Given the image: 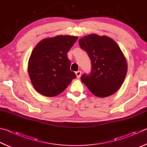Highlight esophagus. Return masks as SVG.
<instances>
[{"label":"esophagus","instance_id":"esophagus-1","mask_svg":"<svg viewBox=\"0 0 147 147\" xmlns=\"http://www.w3.org/2000/svg\"><path fill=\"white\" fill-rule=\"evenodd\" d=\"M75 73H76V77H77V78H80V76H81V71H76Z\"/></svg>","mask_w":147,"mask_h":147}]
</instances>
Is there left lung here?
Listing matches in <instances>:
<instances>
[{"label":"left lung","instance_id":"1","mask_svg":"<svg viewBox=\"0 0 147 147\" xmlns=\"http://www.w3.org/2000/svg\"><path fill=\"white\" fill-rule=\"evenodd\" d=\"M79 45L91 60L90 74L81 80L97 97L110 96L121 88L127 73L126 59L116 42L106 36L89 34L79 39Z\"/></svg>","mask_w":147,"mask_h":147}]
</instances>
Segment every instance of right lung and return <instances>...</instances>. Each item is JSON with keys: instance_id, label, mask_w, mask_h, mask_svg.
Masks as SVG:
<instances>
[{"instance_id": "1", "label": "right lung", "mask_w": 147, "mask_h": 147, "mask_svg": "<svg viewBox=\"0 0 147 147\" xmlns=\"http://www.w3.org/2000/svg\"><path fill=\"white\" fill-rule=\"evenodd\" d=\"M77 36H57L39 41L32 51L28 63L31 83L39 93L48 97L58 95L76 74L70 70L67 53Z\"/></svg>"}]
</instances>
